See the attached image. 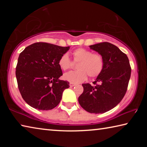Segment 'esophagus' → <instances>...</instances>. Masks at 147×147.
<instances>
[{"label": "esophagus", "mask_w": 147, "mask_h": 147, "mask_svg": "<svg viewBox=\"0 0 147 147\" xmlns=\"http://www.w3.org/2000/svg\"><path fill=\"white\" fill-rule=\"evenodd\" d=\"M69 86H70L71 87H74V86H76V84H74V83H72V82H71L70 84H69Z\"/></svg>", "instance_id": "34e87169"}]
</instances>
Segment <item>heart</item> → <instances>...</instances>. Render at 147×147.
<instances>
[{"mask_svg":"<svg viewBox=\"0 0 147 147\" xmlns=\"http://www.w3.org/2000/svg\"><path fill=\"white\" fill-rule=\"evenodd\" d=\"M74 61L78 62L76 67L78 70L69 72L64 74L65 80L72 83H80L88 78V74L91 78L100 75L104 66L103 57L98 53L84 48H78L73 52ZM73 61L67 54H63L59 58L58 65L62 70L67 71L73 66Z\"/></svg>","mask_w":147,"mask_h":147,"instance_id":"obj_1","label":"heart"}]
</instances>
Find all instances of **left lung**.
Listing matches in <instances>:
<instances>
[{
	"label": "left lung",
	"instance_id": "8db88e82",
	"mask_svg": "<svg viewBox=\"0 0 147 147\" xmlns=\"http://www.w3.org/2000/svg\"><path fill=\"white\" fill-rule=\"evenodd\" d=\"M89 47L103 57L104 69L94 86L82 84L84 91L78 102L89 113H102L115 107L125 95L131 67L126 54L113 44L103 42Z\"/></svg>",
	"mask_w": 147,
	"mask_h": 147
}]
</instances>
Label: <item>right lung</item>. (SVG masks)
Instances as JSON below:
<instances>
[{
	"instance_id": "right-lung-1",
	"label": "right lung",
	"mask_w": 147,
	"mask_h": 147,
	"mask_svg": "<svg viewBox=\"0 0 147 147\" xmlns=\"http://www.w3.org/2000/svg\"><path fill=\"white\" fill-rule=\"evenodd\" d=\"M70 47L38 42L20 53L16 66L18 88L26 102L35 109L49 110L60 102L62 93L69 88L63 75L59 59Z\"/></svg>"
}]
</instances>
